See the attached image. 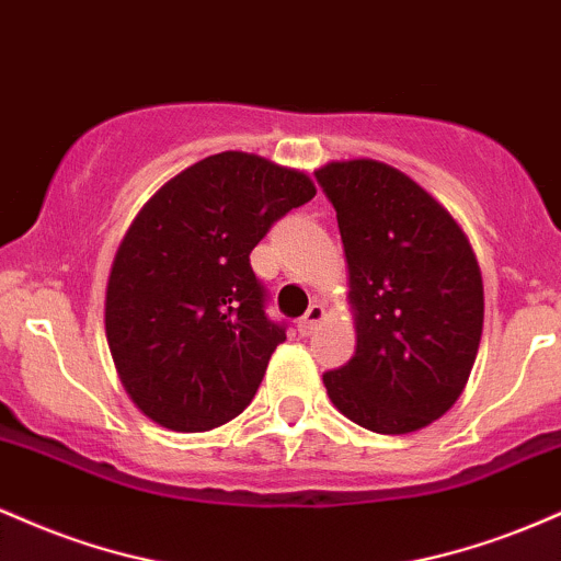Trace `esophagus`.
I'll use <instances>...</instances> for the list:
<instances>
[{
  "mask_svg": "<svg viewBox=\"0 0 561 561\" xmlns=\"http://www.w3.org/2000/svg\"><path fill=\"white\" fill-rule=\"evenodd\" d=\"M321 319H324V306H321V302H313V306L306 311V317L298 321L300 332L311 334L321 324Z\"/></svg>",
  "mask_w": 561,
  "mask_h": 561,
  "instance_id": "34e87169",
  "label": "esophagus"
}]
</instances>
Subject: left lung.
<instances>
[{
    "label": "left lung",
    "mask_w": 561,
    "mask_h": 561,
    "mask_svg": "<svg viewBox=\"0 0 561 561\" xmlns=\"http://www.w3.org/2000/svg\"><path fill=\"white\" fill-rule=\"evenodd\" d=\"M351 268L356 356L324 375L371 433L427 427L459 401L482 334V276L459 224L401 171L347 160L317 171Z\"/></svg>",
    "instance_id": "1"
}]
</instances>
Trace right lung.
Instances as JSON below:
<instances>
[{"label": "right lung", "mask_w": 561, "mask_h": 561, "mask_svg": "<svg viewBox=\"0 0 561 561\" xmlns=\"http://www.w3.org/2000/svg\"><path fill=\"white\" fill-rule=\"evenodd\" d=\"M317 195L306 173L218 152L173 176L115 253L105 330L131 401L160 427L205 433L248 409L285 321L250 253Z\"/></svg>", "instance_id": "obj_1"}]
</instances>
